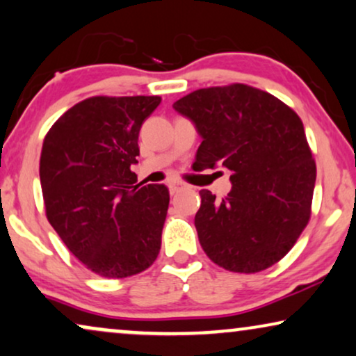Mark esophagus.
<instances>
[{"label": "esophagus", "instance_id": "obj_1", "mask_svg": "<svg viewBox=\"0 0 356 356\" xmlns=\"http://www.w3.org/2000/svg\"><path fill=\"white\" fill-rule=\"evenodd\" d=\"M168 188H170V193L175 194V193L181 191V189H186L188 184L183 183V181H179V179H175V181H170L168 183Z\"/></svg>", "mask_w": 356, "mask_h": 356}]
</instances>
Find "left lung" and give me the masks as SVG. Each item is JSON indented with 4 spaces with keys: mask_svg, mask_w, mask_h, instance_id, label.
<instances>
[{
    "mask_svg": "<svg viewBox=\"0 0 356 356\" xmlns=\"http://www.w3.org/2000/svg\"><path fill=\"white\" fill-rule=\"evenodd\" d=\"M173 108L202 143L194 165L225 168L232 191L201 189L194 217L199 243L217 266L254 274L279 262L311 217L316 163L300 116L277 97L246 84L188 94Z\"/></svg>",
    "mask_w": 356,
    "mask_h": 356,
    "instance_id": "obj_1",
    "label": "left lung"
}]
</instances>
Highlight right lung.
Here are the masks:
<instances>
[{"instance_id":"right-lung-1","label":"right lung","mask_w":356,"mask_h":356,"mask_svg":"<svg viewBox=\"0 0 356 356\" xmlns=\"http://www.w3.org/2000/svg\"><path fill=\"white\" fill-rule=\"evenodd\" d=\"M157 95L90 97L56 120L43 139L40 183L47 218L87 269L124 279L154 264L170 194L140 186L139 131Z\"/></svg>"}]
</instances>
